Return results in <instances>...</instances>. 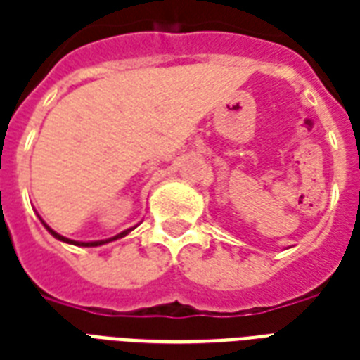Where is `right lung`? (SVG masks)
Returning a JSON list of instances; mask_svg holds the SVG:
<instances>
[{
	"label": "right lung",
	"instance_id": "add662e5",
	"mask_svg": "<svg viewBox=\"0 0 360 360\" xmlns=\"http://www.w3.org/2000/svg\"><path fill=\"white\" fill-rule=\"evenodd\" d=\"M41 222H42V224H44V228H46L50 236H53L58 240H61V243H69V245H75V246H101V245H106V243H112V240H117V239H121V237L129 236L130 231H132L136 228V226H134V228H129V230L121 231V233H117V236H114V237H110V239H101V240H72V239H69V237L59 236L58 231H53L52 228H50V226H48L46 222H44V220H42V219H41Z\"/></svg>",
	"mask_w": 360,
	"mask_h": 360
}]
</instances>
